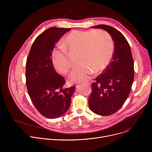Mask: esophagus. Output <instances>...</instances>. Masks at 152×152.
Returning a JSON list of instances; mask_svg holds the SVG:
<instances>
[{
	"mask_svg": "<svg viewBox=\"0 0 152 152\" xmlns=\"http://www.w3.org/2000/svg\"><path fill=\"white\" fill-rule=\"evenodd\" d=\"M83 86H90V83H82L81 84Z\"/></svg>",
	"mask_w": 152,
	"mask_h": 152,
	"instance_id": "obj_1",
	"label": "esophagus"
}]
</instances>
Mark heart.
I'll use <instances>...</instances> for the list:
<instances>
[{
	"label": "heart",
	"mask_w": 152,
	"mask_h": 152,
	"mask_svg": "<svg viewBox=\"0 0 152 152\" xmlns=\"http://www.w3.org/2000/svg\"><path fill=\"white\" fill-rule=\"evenodd\" d=\"M62 44L64 46L58 45L52 49V63L57 71L67 75L72 66L66 48L78 51L79 66L70 77L73 83L88 81L94 72L97 73L104 70L110 62L114 50L111 36L103 30L73 31L64 38Z\"/></svg>",
	"instance_id": "heart-1"
}]
</instances>
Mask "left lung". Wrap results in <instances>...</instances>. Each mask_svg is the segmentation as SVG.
<instances>
[{
  "mask_svg": "<svg viewBox=\"0 0 152 152\" xmlns=\"http://www.w3.org/2000/svg\"><path fill=\"white\" fill-rule=\"evenodd\" d=\"M92 28L107 31L114 42L111 61L92 83L88 100L94 113L107 116L120 109L131 92L134 79V60L129 43L120 31L105 25Z\"/></svg>",
  "mask_w": 152,
  "mask_h": 152,
  "instance_id": "8db88e82",
  "label": "left lung"
}]
</instances>
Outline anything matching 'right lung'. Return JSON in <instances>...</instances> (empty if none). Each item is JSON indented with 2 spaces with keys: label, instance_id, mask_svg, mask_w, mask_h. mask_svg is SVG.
Wrapping results in <instances>:
<instances>
[{
  "label": "right lung",
  "instance_id": "add662e5",
  "mask_svg": "<svg viewBox=\"0 0 152 152\" xmlns=\"http://www.w3.org/2000/svg\"><path fill=\"white\" fill-rule=\"evenodd\" d=\"M70 28L52 27L34 41L26 64L28 94L38 112L48 118L63 116L70 106L75 86L64 88L65 79L53 68L51 53L56 43Z\"/></svg>",
  "mask_w": 152,
  "mask_h": 152
}]
</instances>
